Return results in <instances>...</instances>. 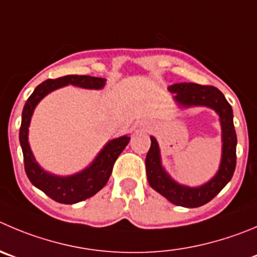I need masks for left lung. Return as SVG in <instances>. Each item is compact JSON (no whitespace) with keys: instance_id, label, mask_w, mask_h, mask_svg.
<instances>
[{"instance_id":"1","label":"left lung","mask_w":257,"mask_h":257,"mask_svg":"<svg viewBox=\"0 0 257 257\" xmlns=\"http://www.w3.org/2000/svg\"><path fill=\"white\" fill-rule=\"evenodd\" d=\"M173 99L182 109L192 107H207L218 114L221 123L222 154L221 163L214 177L198 187L180 184L170 177L163 167L159 144L154 136H150L151 146L146 155V175L150 187L170 203L185 208H195L208 203L231 180L236 168L237 136L233 126V112L231 104L221 90L212 85H200L195 83H175L168 87Z\"/></svg>"}]
</instances>
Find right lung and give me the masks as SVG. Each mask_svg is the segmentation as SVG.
Returning <instances> with one entry per match:
<instances>
[{"mask_svg":"<svg viewBox=\"0 0 257 257\" xmlns=\"http://www.w3.org/2000/svg\"><path fill=\"white\" fill-rule=\"evenodd\" d=\"M83 88V89L99 90L106 85L104 78L90 75H64L58 79H48L34 89L23 109L20 127V145L24 154L25 172L34 187L43 190L48 197L55 202L64 204H74L90 198L102 189L108 182L113 164L119 154L123 151L130 138L127 135L109 140L102 150L97 154L93 161L80 172L72 175H57L46 172L36 161L29 143V127L31 117L39 102L49 93L67 85Z\"/></svg>","mask_w":257,"mask_h":257,"instance_id":"right-lung-1","label":"right lung"}]
</instances>
